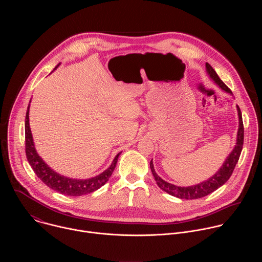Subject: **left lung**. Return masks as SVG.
Listing matches in <instances>:
<instances>
[{
    "instance_id": "obj_1",
    "label": "left lung",
    "mask_w": 262,
    "mask_h": 262,
    "mask_svg": "<svg viewBox=\"0 0 262 262\" xmlns=\"http://www.w3.org/2000/svg\"><path fill=\"white\" fill-rule=\"evenodd\" d=\"M206 66V71L208 73L209 78H211L213 80V82L225 92L232 94L231 90L222 82V80L219 78V76L216 74V72L214 71V69L208 64H205ZM237 113H238V130H237V138H236V145L233 148V150L231 151V154L227 157V159L224 162V164L222 165V167L220 168V170L210 178H208L207 180L200 182L198 184L195 185H191V186H178L172 183H169L167 181H165L163 178H161L154 167V163L152 160L150 162V169L151 172L155 176V179L158 183V185L160 188L165 191L166 193L180 198V199H186V200H193V199H198V198H202L205 197L209 194H211L212 192H214L215 190H217L220 186H222L224 183H225L230 176L232 175V172L238 162L242 149H243V144H244V124H243V117H242V112L239 110V106L237 105Z\"/></svg>"
}]
</instances>
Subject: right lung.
Masks as SVG:
<instances>
[{
	"label": "right lung",
	"instance_id": "1",
	"mask_svg": "<svg viewBox=\"0 0 262 262\" xmlns=\"http://www.w3.org/2000/svg\"><path fill=\"white\" fill-rule=\"evenodd\" d=\"M58 64L55 69L59 66ZM31 102V100H30ZM29 110H30V103L27 108V113H26V122H25V138H26V156L28 159V162L30 166L32 167L33 171L35 174L38 176V178L47 184L49 188L52 190L61 193L63 195L67 196H82L85 194L92 193L96 190H98L100 186H102L111 177L112 173H113L118 157L120 156V152L115 157L113 163L111 164V166L100 173L99 175L88 178V179H74V178H69L65 177L63 175H60L59 173L55 172L53 169H51L45 162L37 154L34 142H33V137L30 128V123H29Z\"/></svg>",
	"mask_w": 262,
	"mask_h": 262
}]
</instances>
